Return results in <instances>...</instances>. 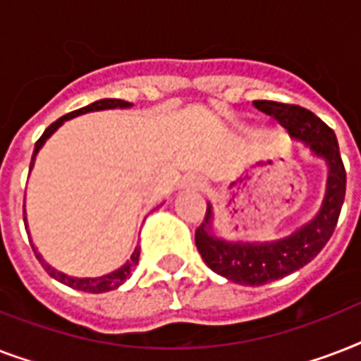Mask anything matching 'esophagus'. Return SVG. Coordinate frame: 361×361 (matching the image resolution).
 I'll use <instances>...</instances> for the list:
<instances>
[{
    "label": "esophagus",
    "instance_id": "obj_1",
    "mask_svg": "<svg viewBox=\"0 0 361 361\" xmlns=\"http://www.w3.org/2000/svg\"><path fill=\"white\" fill-rule=\"evenodd\" d=\"M187 187L189 189H202L204 183L200 180H197V178H191V180H187Z\"/></svg>",
    "mask_w": 361,
    "mask_h": 361
}]
</instances>
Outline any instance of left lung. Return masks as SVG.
I'll return each instance as SVG.
<instances>
[{
    "instance_id": "1",
    "label": "left lung",
    "mask_w": 361,
    "mask_h": 361,
    "mask_svg": "<svg viewBox=\"0 0 361 361\" xmlns=\"http://www.w3.org/2000/svg\"><path fill=\"white\" fill-rule=\"evenodd\" d=\"M255 106L279 121L294 138L307 142L314 155L324 157L330 166L322 209L309 225L285 240L271 243H228L209 234L212 209H206L202 225L195 231V243L209 269L238 285L260 286L294 274L311 262L328 243L341 214L347 170L343 164L336 133L300 104L277 101H255Z\"/></svg>"
}]
</instances>
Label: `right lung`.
<instances>
[{"instance_id":"right-lung-1","label":"right lung","mask_w":361,"mask_h":361,"mask_svg":"<svg viewBox=\"0 0 361 361\" xmlns=\"http://www.w3.org/2000/svg\"><path fill=\"white\" fill-rule=\"evenodd\" d=\"M125 106H130V103L127 101H121V99H103V101H97V103H92L84 106V109H78L75 112H71V114H65L61 116L59 120H56L54 123H50L44 129V133L41 135V138L35 142V149H33V155H31V164H30V170L33 166V161H35V155L37 152L41 149V146L44 144L48 136L52 135L54 130L58 129L59 125L63 123L65 120H71V118H75V116H80V114H86V112H92V110H106V109H125ZM25 214V212H24ZM24 223H25V217H24ZM27 226V223H25ZM35 252V257L39 258V262L42 264V268L47 269L48 275H52L54 279H58L59 283H63V285L71 286V288H76V290H82V292H92V294H101V292H109V290H116L118 286L123 285L127 277L130 275V271L136 268V264H138V257H140V247H136L135 252L130 255V260L127 264H123L120 269H116L112 274L104 275V277H97V279H75V277H67L65 274L61 271H56L52 266H48L44 260L41 258V255L33 249Z\"/></svg>"}]
</instances>
